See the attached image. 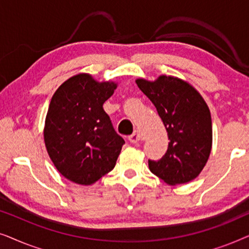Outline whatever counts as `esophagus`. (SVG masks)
I'll list each match as a JSON object with an SVG mask.
<instances>
[{"label":"esophagus","mask_w":249,"mask_h":249,"mask_svg":"<svg viewBox=\"0 0 249 249\" xmlns=\"http://www.w3.org/2000/svg\"><path fill=\"white\" fill-rule=\"evenodd\" d=\"M128 139L131 144H137V142L141 141V135H139L138 131H135L131 136H129Z\"/></svg>","instance_id":"esophagus-1"}]
</instances>
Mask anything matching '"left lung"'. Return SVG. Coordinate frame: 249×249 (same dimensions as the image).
<instances>
[{
  "label": "left lung",
  "mask_w": 249,
  "mask_h": 249,
  "mask_svg": "<svg viewBox=\"0 0 249 249\" xmlns=\"http://www.w3.org/2000/svg\"><path fill=\"white\" fill-rule=\"evenodd\" d=\"M136 84L154 104L170 141L160 161H148L149 170L170 186L192 181L212 149V119L205 100L193 85L175 76L138 78Z\"/></svg>",
  "instance_id": "8db88e82"
}]
</instances>
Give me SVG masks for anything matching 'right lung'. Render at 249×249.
I'll use <instances>...</instances> for the list:
<instances>
[{"instance_id": "right-lung-1", "label": "right lung", "mask_w": 249, "mask_h": 249, "mask_svg": "<svg viewBox=\"0 0 249 249\" xmlns=\"http://www.w3.org/2000/svg\"><path fill=\"white\" fill-rule=\"evenodd\" d=\"M117 87L115 81L81 72L61 84L52 96L44 142L54 166L71 182L93 185L117 163L124 141L103 108Z\"/></svg>"}]
</instances>
